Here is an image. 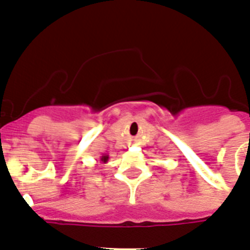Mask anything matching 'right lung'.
<instances>
[{"label":"right lung","mask_w":250,"mask_h":250,"mask_svg":"<svg viewBox=\"0 0 250 250\" xmlns=\"http://www.w3.org/2000/svg\"><path fill=\"white\" fill-rule=\"evenodd\" d=\"M107 160H109V157H107V156H102L101 157L102 164H106V162H107Z\"/></svg>","instance_id":"1"}]
</instances>
